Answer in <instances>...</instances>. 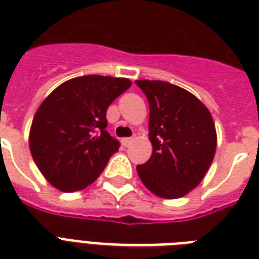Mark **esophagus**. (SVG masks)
Instances as JSON below:
<instances>
[{
    "mask_svg": "<svg viewBox=\"0 0 259 259\" xmlns=\"http://www.w3.org/2000/svg\"><path fill=\"white\" fill-rule=\"evenodd\" d=\"M132 140H134V138H124L123 140H121V143H123V146H130V144L132 143Z\"/></svg>",
    "mask_w": 259,
    "mask_h": 259,
    "instance_id": "esophagus-1",
    "label": "esophagus"
}]
</instances>
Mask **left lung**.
Masks as SVG:
<instances>
[{
    "label": "left lung",
    "instance_id": "obj_1",
    "mask_svg": "<svg viewBox=\"0 0 259 259\" xmlns=\"http://www.w3.org/2000/svg\"><path fill=\"white\" fill-rule=\"evenodd\" d=\"M150 105L148 138L152 154L136 166L150 192L178 198L201 182L216 150L215 123L197 97L165 81H135Z\"/></svg>",
    "mask_w": 259,
    "mask_h": 259
}]
</instances>
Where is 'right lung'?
<instances>
[{"label":"right lung","instance_id":"add662e5","mask_svg":"<svg viewBox=\"0 0 259 259\" xmlns=\"http://www.w3.org/2000/svg\"><path fill=\"white\" fill-rule=\"evenodd\" d=\"M131 85L127 78L83 75L63 82L41 102L29 150L51 185L75 192L97 180L120 147L107 131V109Z\"/></svg>","mask_w":259,"mask_h":259}]
</instances>
